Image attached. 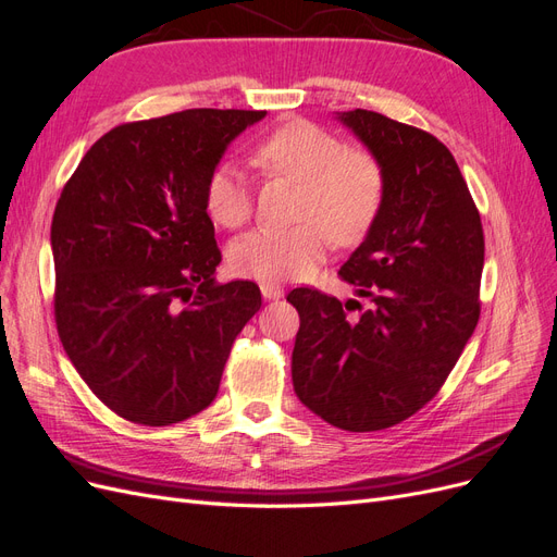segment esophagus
Listing matches in <instances>:
<instances>
[{
  "mask_svg": "<svg viewBox=\"0 0 557 557\" xmlns=\"http://www.w3.org/2000/svg\"><path fill=\"white\" fill-rule=\"evenodd\" d=\"M260 290H262V297H264V299H278V297H283V288H281L278 283L262 281V283H260Z\"/></svg>",
  "mask_w": 557,
  "mask_h": 557,
  "instance_id": "obj_1",
  "label": "esophagus"
}]
</instances>
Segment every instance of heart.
Segmentation results:
<instances>
[{
  "mask_svg": "<svg viewBox=\"0 0 557 557\" xmlns=\"http://www.w3.org/2000/svg\"><path fill=\"white\" fill-rule=\"evenodd\" d=\"M252 160L264 174L301 185L299 225L256 230L234 242V274L269 283L305 278L323 262L330 237L336 246H352L376 225L387 178L372 150L346 148L336 134L293 121L267 134ZM205 207L215 225L244 227L256 209L248 178L234 164H218L205 185Z\"/></svg>",
  "mask_w": 557,
  "mask_h": 557,
  "instance_id": "b5f03b06",
  "label": "heart"
}]
</instances>
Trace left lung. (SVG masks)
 I'll use <instances>...</instances> for the list:
<instances>
[{"label":"left lung","mask_w":557,"mask_h":557,"mask_svg":"<svg viewBox=\"0 0 557 557\" xmlns=\"http://www.w3.org/2000/svg\"><path fill=\"white\" fill-rule=\"evenodd\" d=\"M383 162L376 225L339 269L358 299L295 288L293 385L305 407L348 432L411 418L442 391L481 315L483 225L450 150L376 111L339 115ZM361 315L348 319L349 307Z\"/></svg>","instance_id":"8db88e82"}]
</instances>
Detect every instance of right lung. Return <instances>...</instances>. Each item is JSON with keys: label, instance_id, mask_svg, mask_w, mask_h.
Instances as JSON below:
<instances>
[{"label": "right lung", "instance_id": "obj_1", "mask_svg": "<svg viewBox=\"0 0 557 557\" xmlns=\"http://www.w3.org/2000/svg\"><path fill=\"white\" fill-rule=\"evenodd\" d=\"M264 111L188 109L123 123L64 183L50 225L53 311L81 379L129 423L207 409L237 334L262 305L252 281L218 283L223 256L205 185Z\"/></svg>", "mask_w": 557, "mask_h": 557}]
</instances>
